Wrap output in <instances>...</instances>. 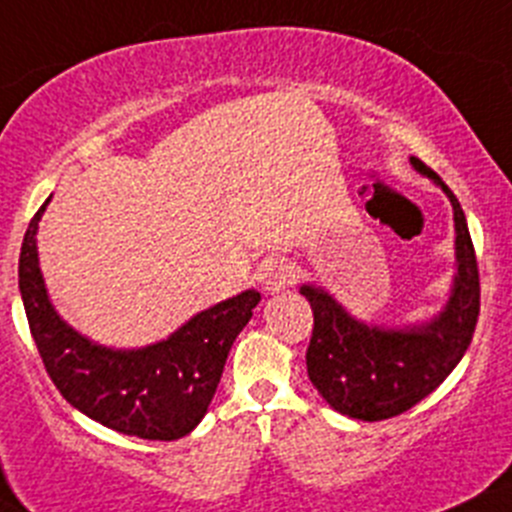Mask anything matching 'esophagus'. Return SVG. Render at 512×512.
<instances>
[{
	"mask_svg": "<svg viewBox=\"0 0 512 512\" xmlns=\"http://www.w3.org/2000/svg\"><path fill=\"white\" fill-rule=\"evenodd\" d=\"M294 284V269L281 259H269L261 266V286L266 294H279Z\"/></svg>",
	"mask_w": 512,
	"mask_h": 512,
	"instance_id": "34e87169",
	"label": "esophagus"
}]
</instances>
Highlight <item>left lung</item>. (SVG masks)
Listing matches in <instances>:
<instances>
[{
    "mask_svg": "<svg viewBox=\"0 0 512 512\" xmlns=\"http://www.w3.org/2000/svg\"><path fill=\"white\" fill-rule=\"evenodd\" d=\"M412 168L442 188L455 218V276L445 306L410 326L367 324L324 286L301 284L314 311L306 372L321 397L352 420L397 417L435 392L470 347L480 314V276L465 213L445 180L412 155Z\"/></svg>",
    "mask_w": 512,
    "mask_h": 512,
    "instance_id": "obj_1",
    "label": "left lung"
}]
</instances>
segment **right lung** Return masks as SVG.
<instances>
[{"label": "right lung", "instance_id": "obj_1", "mask_svg": "<svg viewBox=\"0 0 512 512\" xmlns=\"http://www.w3.org/2000/svg\"><path fill=\"white\" fill-rule=\"evenodd\" d=\"M50 198L29 221L19 253V294L47 374L75 410L110 430L140 440L188 435L208 412L228 352L261 294L246 289L218 301L148 347L92 342L57 314L40 271L37 228Z\"/></svg>", "mask_w": 512, "mask_h": 512}]
</instances>
